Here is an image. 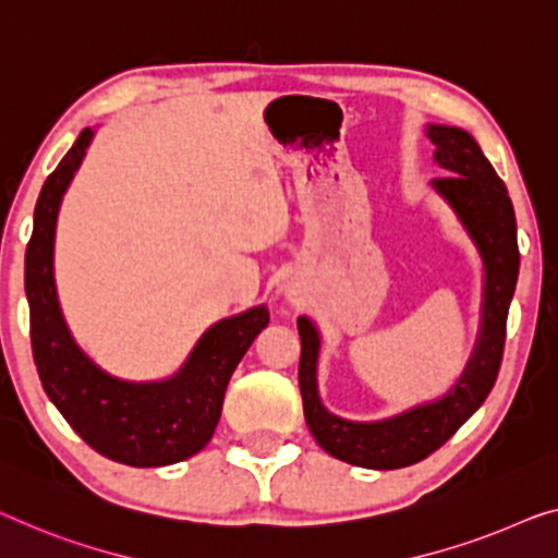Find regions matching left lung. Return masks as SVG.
Returning <instances> with one entry per match:
<instances>
[{
  "label": "left lung",
  "mask_w": 558,
  "mask_h": 558,
  "mask_svg": "<svg viewBox=\"0 0 558 558\" xmlns=\"http://www.w3.org/2000/svg\"><path fill=\"white\" fill-rule=\"evenodd\" d=\"M426 135L436 145L434 160L446 172V178L434 180V190L459 215L484 260V315H481L476 348L459 384L440 401L415 405L411 411L376 423L345 421L323 409L318 380H315L320 336L311 318L305 315L298 318V332H301L298 384H301L307 428L323 451L361 469L390 471L428 459L481 409V403L492 393L504 359L506 318L519 278L517 215L509 190L465 130L428 124Z\"/></svg>",
  "instance_id": "1"
}]
</instances>
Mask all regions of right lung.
<instances>
[{
	"label": "right lung",
	"mask_w": 558,
	"mask_h": 558,
	"mask_svg": "<svg viewBox=\"0 0 558 558\" xmlns=\"http://www.w3.org/2000/svg\"><path fill=\"white\" fill-rule=\"evenodd\" d=\"M93 135L89 128L80 132L77 143L41 185L35 207V230L24 255L32 353L49 401L97 453L135 469L170 465L203 451L213 438L232 371L270 315L268 307L257 305L215 323L185 365L157 384L112 378L80 351L57 301L52 257L62 195Z\"/></svg>",
	"instance_id": "right-lung-1"
}]
</instances>
